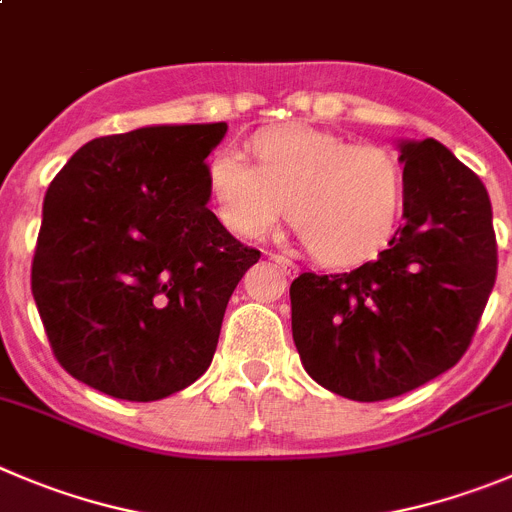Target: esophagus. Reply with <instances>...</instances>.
I'll use <instances>...</instances> for the list:
<instances>
[{
  "mask_svg": "<svg viewBox=\"0 0 512 512\" xmlns=\"http://www.w3.org/2000/svg\"><path fill=\"white\" fill-rule=\"evenodd\" d=\"M269 259L274 261V264H279L281 269L287 271V274H294V271H297V266H294V261L287 259V256H281V253H269Z\"/></svg>",
  "mask_w": 512,
  "mask_h": 512,
  "instance_id": "34e87169",
  "label": "esophagus"
}]
</instances>
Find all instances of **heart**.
Returning a JSON list of instances; mask_svg holds the SVG:
<instances>
[{"label":"heart","mask_w":512,"mask_h":512,"mask_svg":"<svg viewBox=\"0 0 512 512\" xmlns=\"http://www.w3.org/2000/svg\"><path fill=\"white\" fill-rule=\"evenodd\" d=\"M256 167L233 149L208 164L218 215L243 238L274 233L292 205V223L325 264H353L381 246L401 203V170L391 152L350 144L304 124L251 139Z\"/></svg>","instance_id":"heart-1"}]
</instances>
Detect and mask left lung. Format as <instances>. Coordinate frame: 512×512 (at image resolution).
Instances as JSON below:
<instances>
[{
  "mask_svg": "<svg viewBox=\"0 0 512 512\" xmlns=\"http://www.w3.org/2000/svg\"><path fill=\"white\" fill-rule=\"evenodd\" d=\"M403 223L378 259L289 287L304 370L353 401H386L459 363L498 276L480 177L437 139L401 144Z\"/></svg>",
  "mask_w": 512,
  "mask_h": 512,
  "instance_id": "1",
  "label": "left lung"
}]
</instances>
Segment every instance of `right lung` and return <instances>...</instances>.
<instances>
[{
    "mask_svg": "<svg viewBox=\"0 0 512 512\" xmlns=\"http://www.w3.org/2000/svg\"><path fill=\"white\" fill-rule=\"evenodd\" d=\"M228 126H149L83 144L42 203L32 297L55 360L86 386L157 401L208 370L261 251L208 208Z\"/></svg>",
    "mask_w": 512,
    "mask_h": 512,
    "instance_id": "right-lung-1",
    "label": "right lung"
}]
</instances>
